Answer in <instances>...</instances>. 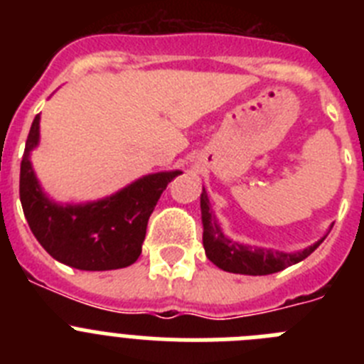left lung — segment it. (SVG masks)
<instances>
[{"mask_svg":"<svg viewBox=\"0 0 364 364\" xmlns=\"http://www.w3.org/2000/svg\"><path fill=\"white\" fill-rule=\"evenodd\" d=\"M200 211H202V226H204V235H202V242H204L205 257L218 266L224 272L240 273V275H269V273H277L281 269L288 268L291 264H297L301 260L306 259L310 253L317 250L323 239L314 242L311 246L304 247L301 252H279L273 247H260L252 246V244H242L237 240L230 239L224 235L217 217L211 211L210 198L208 193L202 188L200 195Z\"/></svg>","mask_w":364,"mask_h":364,"instance_id":"1","label":"left lung"}]
</instances>
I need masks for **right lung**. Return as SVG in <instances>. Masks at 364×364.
I'll return each instance as SVG.
<instances>
[{"mask_svg":"<svg viewBox=\"0 0 364 364\" xmlns=\"http://www.w3.org/2000/svg\"><path fill=\"white\" fill-rule=\"evenodd\" d=\"M40 144V114L28 131L19 171V200L31 231L58 262L85 272L131 266L142 253L147 220L180 169L140 176L105 198L60 204L43 191L31 162Z\"/></svg>","mask_w":364,"mask_h":364,"instance_id":"add662e5","label":"right lung"}]
</instances>
